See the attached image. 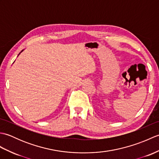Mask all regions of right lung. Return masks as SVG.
Here are the masks:
<instances>
[{
	"instance_id": "right-lung-1",
	"label": "right lung",
	"mask_w": 159,
	"mask_h": 159,
	"mask_svg": "<svg viewBox=\"0 0 159 159\" xmlns=\"http://www.w3.org/2000/svg\"><path fill=\"white\" fill-rule=\"evenodd\" d=\"M21 52H22V51H21Z\"/></svg>"
}]
</instances>
